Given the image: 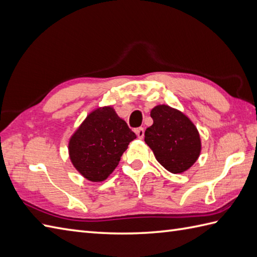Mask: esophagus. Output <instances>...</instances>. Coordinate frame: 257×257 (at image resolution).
Here are the masks:
<instances>
[{
	"label": "esophagus",
	"mask_w": 257,
	"mask_h": 257,
	"mask_svg": "<svg viewBox=\"0 0 257 257\" xmlns=\"http://www.w3.org/2000/svg\"><path fill=\"white\" fill-rule=\"evenodd\" d=\"M135 133L137 134V136H138V138L142 139L143 136H145V129H143L142 127L137 128V129H135Z\"/></svg>",
	"instance_id": "1"
}]
</instances>
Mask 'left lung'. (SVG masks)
I'll return each mask as SVG.
<instances>
[{"label": "left lung", "instance_id": "1", "mask_svg": "<svg viewBox=\"0 0 257 257\" xmlns=\"http://www.w3.org/2000/svg\"><path fill=\"white\" fill-rule=\"evenodd\" d=\"M153 124L147 128L145 141L158 162L171 173L188 170L200 153V138L194 123L181 111L160 105L151 110Z\"/></svg>", "mask_w": 257, "mask_h": 257}]
</instances>
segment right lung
<instances>
[{
	"label": "right lung",
	"mask_w": 257,
	"mask_h": 257,
	"mask_svg": "<svg viewBox=\"0 0 257 257\" xmlns=\"http://www.w3.org/2000/svg\"><path fill=\"white\" fill-rule=\"evenodd\" d=\"M136 138L111 107H103L91 112L72 136L70 159L88 181L101 182L117 168L122 153Z\"/></svg>",
	"instance_id": "obj_1"
}]
</instances>
